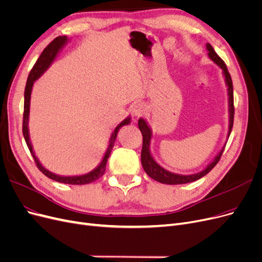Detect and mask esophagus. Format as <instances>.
Masks as SVG:
<instances>
[{"instance_id": "esophagus-1", "label": "esophagus", "mask_w": 262, "mask_h": 262, "mask_svg": "<svg viewBox=\"0 0 262 262\" xmlns=\"http://www.w3.org/2000/svg\"><path fill=\"white\" fill-rule=\"evenodd\" d=\"M148 112V106L146 103L143 102H138L134 105L133 108V115L135 118H140L143 114H146Z\"/></svg>"}]
</instances>
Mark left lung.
I'll return each instance as SVG.
<instances>
[{"mask_svg": "<svg viewBox=\"0 0 262 262\" xmlns=\"http://www.w3.org/2000/svg\"><path fill=\"white\" fill-rule=\"evenodd\" d=\"M206 50L208 57L210 58V60L214 61L220 69L222 70V74H224L225 77V82L228 87V103H229V129H228V135H227V139L229 138L232 127H233V119H234V105H233V85H232V80H231V75L228 72L227 66L226 63L222 61L221 58L217 55V53L214 51L212 46L207 43L206 44ZM138 127L142 134V150H141V164L144 171L147 172V175L151 177L152 179L157 180L161 183H165V185H182V183H189L192 181L199 180L200 178L204 177L206 173H208L212 168L216 166V164L219 162L222 152L225 150L226 143L224 144V147L219 151V153L215 157V159L212 160L208 165L203 169L200 172L196 173H192V175H180V173H175L171 172L164 167H162L160 164L154 160L152 157L151 151H150V143L152 139V129L150 128V126L148 122L140 118L138 120Z\"/></svg>", "mask_w": 262, "mask_h": 262, "instance_id": "1", "label": "left lung"}]
</instances>
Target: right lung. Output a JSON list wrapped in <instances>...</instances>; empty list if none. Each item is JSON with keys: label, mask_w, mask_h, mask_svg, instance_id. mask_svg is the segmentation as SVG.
<instances>
[{"label": "right lung", "mask_w": 262, "mask_h": 262, "mask_svg": "<svg viewBox=\"0 0 262 262\" xmlns=\"http://www.w3.org/2000/svg\"><path fill=\"white\" fill-rule=\"evenodd\" d=\"M69 42V38L67 36H58L55 40L48 45L43 53L41 54L40 58H38L35 64L33 66L32 70L29 73L27 84H26V89H25V111H24V123H23V134L25 140L27 142V146L30 150L32 157L35 161V164L37 168L40 169L44 175L48 178H51L55 181L61 182V183H67V185H86V183H91L96 181L97 179H99L105 170L106 166V162H108V159L110 157V153L112 151V148L114 146V142L116 139V136H118V133L121 127H123L124 125H128L130 123V116H127V118L124 119L116 127L114 128L113 133L111 134V137L109 140L108 148H106V151L104 153V156L101 160V162L97 165L93 170L90 172L84 173V175H76V176H62V175H57L55 172H52L48 169H46L41 162L38 161L37 157L35 156L32 143L30 140V134H29V115H30V100H31V93L33 89V84L34 82L40 79L41 75L51 67L53 61L56 59L57 55L60 53V51L66 46V44Z\"/></svg>", "instance_id": "1"}]
</instances>
